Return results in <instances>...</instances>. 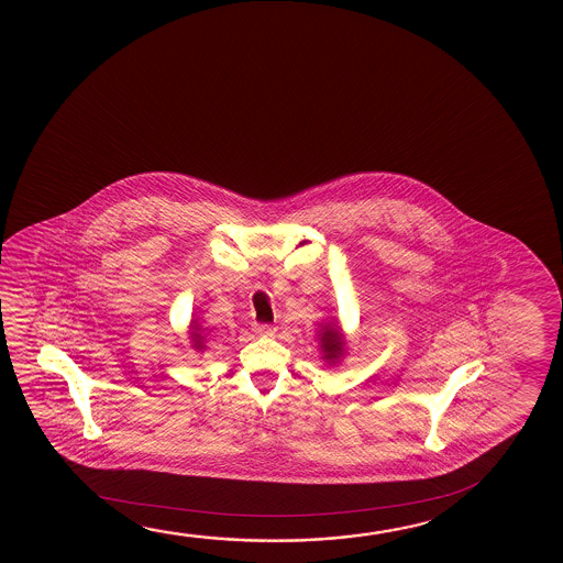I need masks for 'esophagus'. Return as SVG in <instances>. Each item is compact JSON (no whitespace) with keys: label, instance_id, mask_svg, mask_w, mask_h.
Wrapping results in <instances>:
<instances>
[{"label":"esophagus","instance_id":"esophagus-1","mask_svg":"<svg viewBox=\"0 0 563 563\" xmlns=\"http://www.w3.org/2000/svg\"><path fill=\"white\" fill-rule=\"evenodd\" d=\"M277 328L275 325H267V323H255L253 325V333L260 335V338H273Z\"/></svg>","mask_w":563,"mask_h":563}]
</instances>
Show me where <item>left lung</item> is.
<instances>
[{
	"mask_svg": "<svg viewBox=\"0 0 563 563\" xmlns=\"http://www.w3.org/2000/svg\"><path fill=\"white\" fill-rule=\"evenodd\" d=\"M320 329L316 331V339L320 343L321 361L328 366H339L346 355V335L339 325V320H323L318 323Z\"/></svg>",
	"mask_w": 563,
	"mask_h": 563,
	"instance_id": "left-lung-1",
	"label": "left lung"
}]
</instances>
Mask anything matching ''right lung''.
I'll return each instance as SVG.
<instances>
[{
    "instance_id": "add662e5",
    "label": "right lung",
    "mask_w": 563,
    "mask_h": 563,
    "mask_svg": "<svg viewBox=\"0 0 563 563\" xmlns=\"http://www.w3.org/2000/svg\"><path fill=\"white\" fill-rule=\"evenodd\" d=\"M207 339H208L207 329L202 328V325H200L199 321L190 320V323H189L190 349H192V351H197V353H202V351H205V349H207Z\"/></svg>"
}]
</instances>
